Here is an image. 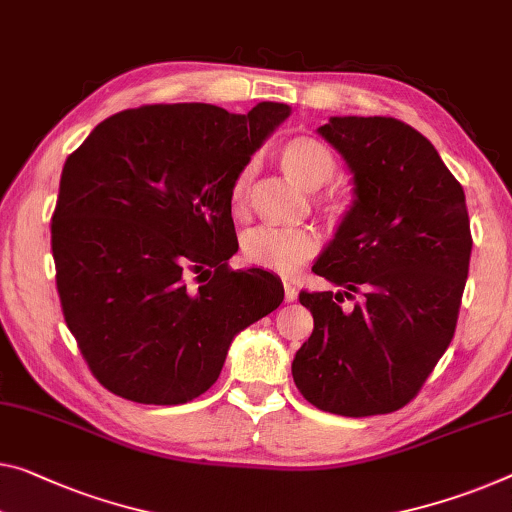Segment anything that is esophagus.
<instances>
[{
	"instance_id": "esophagus-1",
	"label": "esophagus",
	"mask_w": 512,
	"mask_h": 512,
	"mask_svg": "<svg viewBox=\"0 0 512 512\" xmlns=\"http://www.w3.org/2000/svg\"><path fill=\"white\" fill-rule=\"evenodd\" d=\"M283 297H286V302L297 300V288L293 286V283H283Z\"/></svg>"
}]
</instances>
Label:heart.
Masks as SVG:
<instances>
[{
  "label": "heart",
  "mask_w": 512,
  "mask_h": 512,
  "mask_svg": "<svg viewBox=\"0 0 512 512\" xmlns=\"http://www.w3.org/2000/svg\"><path fill=\"white\" fill-rule=\"evenodd\" d=\"M281 167L288 176L306 190H318L327 185L336 171V160L329 148L316 137H293L279 151ZM251 183V167H242L235 174L229 203L233 215H242L247 208ZM316 206L332 222H341L350 210L348 194L341 190H325L316 196ZM322 247L320 235L313 229H281V226H256L242 235V258L249 265L277 274H293L309 263Z\"/></svg>",
  "instance_id": "obj_1"
}]
</instances>
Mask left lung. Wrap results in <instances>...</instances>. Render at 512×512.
Returning a JSON list of instances; mask_svg holds the SVG:
<instances>
[{"label": "left lung", "instance_id": "1", "mask_svg": "<svg viewBox=\"0 0 512 512\" xmlns=\"http://www.w3.org/2000/svg\"><path fill=\"white\" fill-rule=\"evenodd\" d=\"M318 132L348 162L357 201L313 265L345 290L300 293L313 332L293 380L322 412L389 414L416 398L455 334L471 256L465 190L391 116H334Z\"/></svg>", "mask_w": 512, "mask_h": 512}]
</instances>
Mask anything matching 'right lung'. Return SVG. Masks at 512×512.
Returning a JSON list of instances; mask_svg holds the SVG:
<instances>
[{
  "instance_id": "right-lung-1",
  "label": "right lung",
  "mask_w": 512,
  "mask_h": 512,
  "mask_svg": "<svg viewBox=\"0 0 512 512\" xmlns=\"http://www.w3.org/2000/svg\"><path fill=\"white\" fill-rule=\"evenodd\" d=\"M290 114L203 102L125 109L68 155L52 215L66 325L91 373L132 403L180 405L222 373L233 336L283 302L277 277L233 270L229 190Z\"/></svg>"
}]
</instances>
